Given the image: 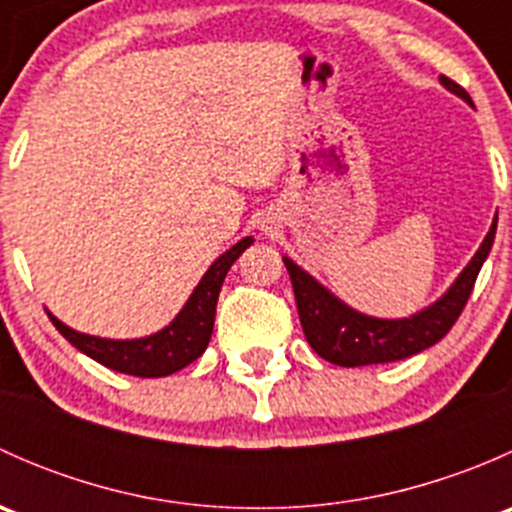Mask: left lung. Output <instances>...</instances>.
Here are the masks:
<instances>
[{"label": "left lung", "mask_w": 512, "mask_h": 512, "mask_svg": "<svg viewBox=\"0 0 512 512\" xmlns=\"http://www.w3.org/2000/svg\"><path fill=\"white\" fill-rule=\"evenodd\" d=\"M441 84L451 94L461 96L463 101L473 106L471 96L456 81L441 76ZM495 227H498V215L493 218V225H490L485 240L480 242L473 260L458 275V280L448 287V292L441 299H436L431 307L404 319H379L356 312L342 299L334 297L327 287L319 285L297 262L282 257L289 280H292L299 322H302L309 347L322 359L337 366H369L406 359V356H414L441 342L451 332V327L466 307L468 297H471L480 267H483L485 257L493 247Z\"/></svg>", "instance_id": "1"}]
</instances>
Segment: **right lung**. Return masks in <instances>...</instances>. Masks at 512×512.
I'll list each match as a JSON object with an SVG mask.
<instances>
[{
  "instance_id": "obj_1",
  "label": "right lung",
  "mask_w": 512,
  "mask_h": 512,
  "mask_svg": "<svg viewBox=\"0 0 512 512\" xmlns=\"http://www.w3.org/2000/svg\"><path fill=\"white\" fill-rule=\"evenodd\" d=\"M252 237H242L237 245L223 252L193 294L188 297L185 307L180 309L178 317L163 327L160 332L151 334V337L141 339H101L91 337V334H81L76 329L66 327L64 322L54 317L51 312L49 319L61 337L69 339L79 352L98 361V364L108 366L113 371H121L128 376H143V379H158V376H170L175 371L185 369L193 364L200 354L208 349L210 334H213L215 324V307H218L220 287H223L227 270L232 262L252 245Z\"/></svg>"
}]
</instances>
